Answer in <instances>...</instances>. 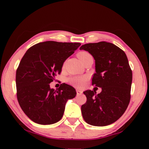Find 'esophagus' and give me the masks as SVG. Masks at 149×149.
Wrapping results in <instances>:
<instances>
[{"instance_id": "34e87169", "label": "esophagus", "mask_w": 149, "mask_h": 149, "mask_svg": "<svg viewBox=\"0 0 149 149\" xmlns=\"http://www.w3.org/2000/svg\"><path fill=\"white\" fill-rule=\"evenodd\" d=\"M76 93H77V95H81L82 93H83V92L81 91L78 90V89L76 90Z\"/></svg>"}]
</instances>
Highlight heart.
Here are the masks:
<instances>
[{
    "mask_svg": "<svg viewBox=\"0 0 149 149\" xmlns=\"http://www.w3.org/2000/svg\"><path fill=\"white\" fill-rule=\"evenodd\" d=\"M91 55L87 52L82 51L77 54V57L79 58L81 62H83L84 60ZM87 77L85 76H74L70 77L69 79V82L70 84H72L74 86L76 87H81L84 85L85 82L86 81Z\"/></svg>",
    "mask_w": 149,
    "mask_h": 149,
    "instance_id": "obj_1",
    "label": "heart"
}]
</instances>
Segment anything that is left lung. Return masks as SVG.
Here are the masks:
<instances>
[{
	"label": "left lung",
	"mask_w": 149,
	"mask_h": 149,
	"mask_svg": "<svg viewBox=\"0 0 149 149\" xmlns=\"http://www.w3.org/2000/svg\"><path fill=\"white\" fill-rule=\"evenodd\" d=\"M80 50L88 51L95 60L92 85L101 87L97 95L84 92L87 102L81 106L84 120L90 125L112 124L122 116L130 101L132 71L127 56L115 45L106 41L83 45Z\"/></svg>",
	"instance_id": "left-lung-1"
}]
</instances>
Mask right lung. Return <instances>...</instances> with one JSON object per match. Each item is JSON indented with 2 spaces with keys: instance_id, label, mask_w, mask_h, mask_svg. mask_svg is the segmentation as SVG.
Here are the masks:
<instances>
[{
  "instance_id": "add662e5",
  "label": "right lung",
  "mask_w": 149,
  "mask_h": 149,
  "mask_svg": "<svg viewBox=\"0 0 149 149\" xmlns=\"http://www.w3.org/2000/svg\"><path fill=\"white\" fill-rule=\"evenodd\" d=\"M80 45L79 42L45 41L30 47L25 53L16 70L17 98L33 122L41 125L58 122L68 100L76 96L75 89L69 85L62 84L54 90L49 84Z\"/></svg>"
}]
</instances>
